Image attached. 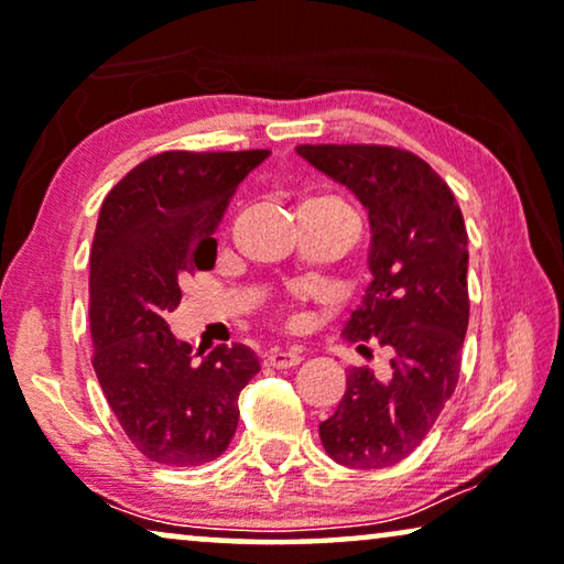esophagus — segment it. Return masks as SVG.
I'll return each mask as SVG.
<instances>
[{"mask_svg": "<svg viewBox=\"0 0 564 564\" xmlns=\"http://www.w3.org/2000/svg\"><path fill=\"white\" fill-rule=\"evenodd\" d=\"M267 360H270V366L274 368H294L302 362V350L300 348H290V350H270L267 355Z\"/></svg>", "mask_w": 564, "mask_h": 564, "instance_id": "34e87169", "label": "esophagus"}]
</instances>
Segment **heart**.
Wrapping results in <instances>:
<instances>
[{
  "mask_svg": "<svg viewBox=\"0 0 564 564\" xmlns=\"http://www.w3.org/2000/svg\"><path fill=\"white\" fill-rule=\"evenodd\" d=\"M319 202H337V198H319Z\"/></svg>",
  "mask_w": 564,
  "mask_h": 564,
  "instance_id": "1",
  "label": "heart"
}]
</instances>
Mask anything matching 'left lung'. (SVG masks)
<instances>
[{
    "instance_id": "8db88e82",
    "label": "left lung",
    "mask_w": 564,
    "mask_h": 564,
    "mask_svg": "<svg viewBox=\"0 0 564 564\" xmlns=\"http://www.w3.org/2000/svg\"><path fill=\"white\" fill-rule=\"evenodd\" d=\"M297 153L368 209L372 280L343 337L391 350L386 378L348 370L343 401L319 423V438L337 464L386 469L426 438L456 391L469 327L464 216L446 181L411 151L325 143L297 145Z\"/></svg>"
}]
</instances>
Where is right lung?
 Returning <instances> with one entry per match:
<instances>
[{
    "instance_id": "obj_1",
    "label": "right lung",
    "mask_w": 564,
    "mask_h": 564,
    "mask_svg": "<svg viewBox=\"0 0 564 564\" xmlns=\"http://www.w3.org/2000/svg\"><path fill=\"white\" fill-rule=\"evenodd\" d=\"M270 151H166L128 171L100 206L90 252L93 368L126 436L145 458L198 466L227 452L239 393L259 372L247 345L202 360L166 315L181 276L212 270L229 198Z\"/></svg>"
}]
</instances>
